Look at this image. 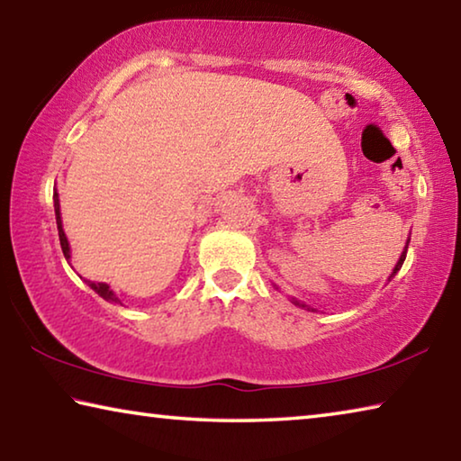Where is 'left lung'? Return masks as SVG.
Listing matches in <instances>:
<instances>
[{
    "label": "left lung",
    "instance_id": "left-lung-1",
    "mask_svg": "<svg viewBox=\"0 0 461 461\" xmlns=\"http://www.w3.org/2000/svg\"><path fill=\"white\" fill-rule=\"evenodd\" d=\"M407 248H409V241H407V246H404V252L401 254V258H399V262H396V267H394V270H393V275H390V278H393L396 272L401 270V267H402V262H404V258H407ZM294 305H299V307H307V305H303V303H299V301H293Z\"/></svg>",
    "mask_w": 461,
    "mask_h": 461
}]
</instances>
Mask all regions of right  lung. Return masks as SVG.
Instances as JSON below:
<instances>
[{"label": "right lung", "instance_id": "right-lung-1", "mask_svg": "<svg viewBox=\"0 0 461 461\" xmlns=\"http://www.w3.org/2000/svg\"><path fill=\"white\" fill-rule=\"evenodd\" d=\"M54 199V215H57V228H59V240H60V248H62V254H65L67 260H71V248H68V240L65 236V230H62V220H60V203H59V193L54 191L52 194ZM87 285L95 291L99 296H104L105 301H112V303H120L118 296H115V293L109 288V285L105 283H91V280H87Z\"/></svg>", "mask_w": 461, "mask_h": 461}]
</instances>
